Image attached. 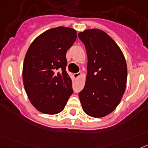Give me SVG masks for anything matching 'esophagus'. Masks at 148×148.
Returning a JSON list of instances; mask_svg holds the SVG:
<instances>
[{
    "instance_id": "esophagus-1",
    "label": "esophagus",
    "mask_w": 148,
    "mask_h": 148,
    "mask_svg": "<svg viewBox=\"0 0 148 148\" xmlns=\"http://www.w3.org/2000/svg\"><path fill=\"white\" fill-rule=\"evenodd\" d=\"M81 72H77V73H75V74H74V78H78L79 77V76L81 75Z\"/></svg>"
}]
</instances>
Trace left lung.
<instances>
[{"mask_svg":"<svg viewBox=\"0 0 148 148\" xmlns=\"http://www.w3.org/2000/svg\"><path fill=\"white\" fill-rule=\"evenodd\" d=\"M88 56L86 81L79 97L89 116H106L119 104L127 84L125 58L115 42L103 30L86 29L78 33Z\"/></svg>","mask_w":148,"mask_h":148,"instance_id":"8db88e82","label":"left lung"}]
</instances>
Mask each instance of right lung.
I'll use <instances>...</instances> for the list:
<instances>
[{"mask_svg":"<svg viewBox=\"0 0 148 148\" xmlns=\"http://www.w3.org/2000/svg\"><path fill=\"white\" fill-rule=\"evenodd\" d=\"M76 39L75 29L58 27L42 33L28 48L23 82L29 101L38 111L57 114L72 95V82L66 71V53Z\"/></svg>","mask_w":148,"mask_h":148,"instance_id":"obj_1","label":"right lung"}]
</instances>
